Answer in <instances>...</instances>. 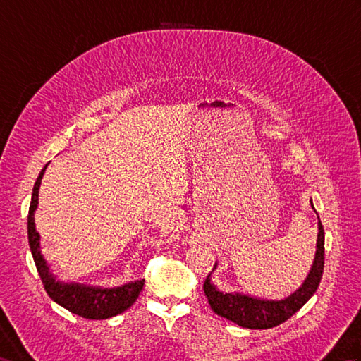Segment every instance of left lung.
I'll return each mask as SVG.
<instances>
[{"mask_svg": "<svg viewBox=\"0 0 361 361\" xmlns=\"http://www.w3.org/2000/svg\"><path fill=\"white\" fill-rule=\"evenodd\" d=\"M312 210L316 212L312 206ZM317 214V212H316ZM317 244H316V256H314L312 265L308 276L298 290L291 293L288 298L274 300V299H262L256 295L244 294V293H224L212 282V273L216 270L218 262H215L214 271L209 273L204 282V293L209 300L210 308L215 314L227 320L235 322L236 325L250 329H269L281 325L285 320H288L294 312H298L305 303H307L312 294L316 293L323 274V265H325V232L317 216Z\"/></svg>", "mask_w": 361, "mask_h": 361, "instance_id": "obj_1", "label": "left lung"}]
</instances>
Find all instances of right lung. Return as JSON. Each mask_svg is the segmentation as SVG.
<instances>
[{"label":"right lung","mask_w":361,"mask_h":361,"mask_svg":"<svg viewBox=\"0 0 361 361\" xmlns=\"http://www.w3.org/2000/svg\"><path fill=\"white\" fill-rule=\"evenodd\" d=\"M47 166L49 164L44 166L39 177L36 178L29 209V218H27L29 245L36 270H38L41 281L44 283V288L51 298V300L61 305L62 308L68 310L70 312L78 314L80 317L91 320L114 317L117 314L126 311L137 300L138 294L143 290L145 279L113 286V288H104V286L76 282H62L56 279V274L50 270V265L44 259L41 253V236L36 232L35 226V212L38 209L39 202V188Z\"/></svg>","instance_id":"add662e5"}]
</instances>
